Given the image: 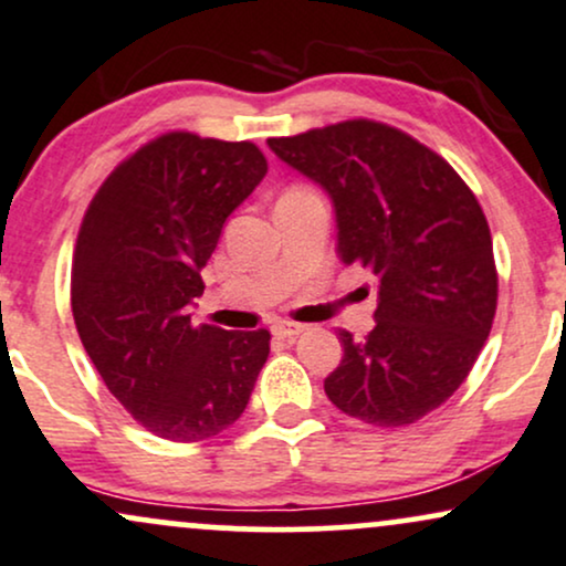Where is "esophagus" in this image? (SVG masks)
Segmentation results:
<instances>
[{"instance_id":"34e87169","label":"esophagus","mask_w":566,"mask_h":566,"mask_svg":"<svg viewBox=\"0 0 566 566\" xmlns=\"http://www.w3.org/2000/svg\"><path fill=\"white\" fill-rule=\"evenodd\" d=\"M272 331H275V336L281 338H296L298 334H304V325L302 323H291V321H281L272 325Z\"/></svg>"}]
</instances>
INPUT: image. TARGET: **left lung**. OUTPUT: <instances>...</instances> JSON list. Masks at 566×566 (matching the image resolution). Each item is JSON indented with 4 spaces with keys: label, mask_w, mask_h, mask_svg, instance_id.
I'll list each match as a JSON object with an SVG mask.
<instances>
[{
    "label": "left lung",
    "mask_w": 566,
    "mask_h": 566,
    "mask_svg": "<svg viewBox=\"0 0 566 566\" xmlns=\"http://www.w3.org/2000/svg\"><path fill=\"white\" fill-rule=\"evenodd\" d=\"M268 145L331 196L338 259L376 277L374 331L363 342L338 331L344 357L325 395L363 423H416L467 381L493 328L497 272L480 201L442 156L381 122Z\"/></svg>",
    "instance_id": "left-lung-1"
}]
</instances>
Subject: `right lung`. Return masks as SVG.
<instances>
[{
  "label": "right lung",
  "mask_w": 566,
  "mask_h": 566,
  "mask_svg": "<svg viewBox=\"0 0 566 566\" xmlns=\"http://www.w3.org/2000/svg\"><path fill=\"white\" fill-rule=\"evenodd\" d=\"M268 175L254 143L166 132L111 171L71 268L78 338L111 395L156 437L198 442L241 418L270 331L192 325L224 219Z\"/></svg>",
  "instance_id": "right-lung-1"
}]
</instances>
